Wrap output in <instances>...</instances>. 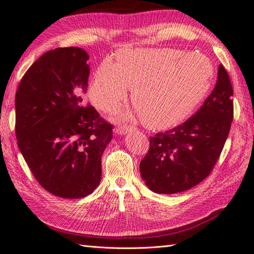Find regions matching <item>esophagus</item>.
Returning a JSON list of instances; mask_svg holds the SVG:
<instances>
[{
    "label": "esophagus",
    "instance_id": "esophagus-1",
    "mask_svg": "<svg viewBox=\"0 0 254 254\" xmlns=\"http://www.w3.org/2000/svg\"><path fill=\"white\" fill-rule=\"evenodd\" d=\"M131 126H126V125H121L115 129V133L117 134H126L129 130H131Z\"/></svg>",
    "mask_w": 254,
    "mask_h": 254
}]
</instances>
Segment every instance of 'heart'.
<instances>
[{"mask_svg":"<svg viewBox=\"0 0 254 254\" xmlns=\"http://www.w3.org/2000/svg\"><path fill=\"white\" fill-rule=\"evenodd\" d=\"M117 62L102 61L93 76L90 97L103 112L116 111L128 89L144 126L163 130L178 125L208 92L214 68L206 56L173 48L118 51Z\"/></svg>","mask_w":254,"mask_h":254,"instance_id":"1","label":"heart"}]
</instances>
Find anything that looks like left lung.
Listing matches in <instances>:
<instances>
[{
	"label": "left lung",
	"instance_id": "8db88e82",
	"mask_svg": "<svg viewBox=\"0 0 254 254\" xmlns=\"http://www.w3.org/2000/svg\"><path fill=\"white\" fill-rule=\"evenodd\" d=\"M232 86L224 65L203 106L188 121L150 138L140 174L154 193L188 190L208 177L218 160L234 118Z\"/></svg>",
	"mask_w": 254,
	"mask_h": 254
}]
</instances>
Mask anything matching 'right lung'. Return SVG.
Wrapping results in <instances>:
<instances>
[{"label": "right lung", "mask_w": 254, "mask_h": 254, "mask_svg": "<svg viewBox=\"0 0 254 254\" xmlns=\"http://www.w3.org/2000/svg\"><path fill=\"white\" fill-rule=\"evenodd\" d=\"M89 55L79 47L47 51L26 71L15 95L17 144L49 193L81 198L102 178V154L113 126L84 106Z\"/></svg>", "instance_id": "right-lung-1"}]
</instances>
